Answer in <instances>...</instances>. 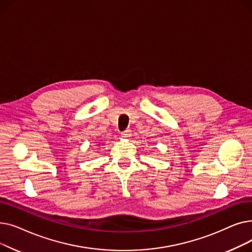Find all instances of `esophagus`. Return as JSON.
<instances>
[{
  "mask_svg": "<svg viewBox=\"0 0 252 252\" xmlns=\"http://www.w3.org/2000/svg\"><path fill=\"white\" fill-rule=\"evenodd\" d=\"M130 137H131L130 129H126L125 131H123V133H122V138H124V139H129Z\"/></svg>",
  "mask_w": 252,
  "mask_h": 252,
  "instance_id": "obj_1",
  "label": "esophagus"
}]
</instances>
